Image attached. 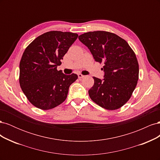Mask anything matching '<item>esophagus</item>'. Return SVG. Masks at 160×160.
Listing matches in <instances>:
<instances>
[{"mask_svg":"<svg viewBox=\"0 0 160 160\" xmlns=\"http://www.w3.org/2000/svg\"><path fill=\"white\" fill-rule=\"evenodd\" d=\"M84 77H85V76H84V75H83L82 74H80V73H79V74H78V77H79V79H81V78H83Z\"/></svg>","mask_w":160,"mask_h":160,"instance_id":"1","label":"esophagus"}]
</instances>
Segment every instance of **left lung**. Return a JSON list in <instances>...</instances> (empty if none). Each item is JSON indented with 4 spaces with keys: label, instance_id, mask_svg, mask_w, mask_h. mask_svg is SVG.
<instances>
[{
    "label": "left lung",
    "instance_id": "8db88e82",
    "mask_svg": "<svg viewBox=\"0 0 160 160\" xmlns=\"http://www.w3.org/2000/svg\"><path fill=\"white\" fill-rule=\"evenodd\" d=\"M96 62L104 63V79L93 77L89 90L91 100L100 107L115 110L126 103L139 79V65L134 51L126 41L114 33L98 31L79 36Z\"/></svg>",
    "mask_w": 160,
    "mask_h": 160
}]
</instances>
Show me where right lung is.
Masks as SVG:
<instances>
[{
    "instance_id": "1",
    "label": "right lung",
    "mask_w": 160,
    "mask_h": 160,
    "mask_svg": "<svg viewBox=\"0 0 160 160\" xmlns=\"http://www.w3.org/2000/svg\"><path fill=\"white\" fill-rule=\"evenodd\" d=\"M77 33L53 31L43 33L24 51L19 64V83L28 100L42 110L54 108L66 99L69 86L78 76L57 69L77 38Z\"/></svg>"
}]
</instances>
